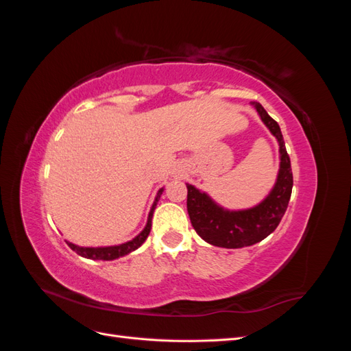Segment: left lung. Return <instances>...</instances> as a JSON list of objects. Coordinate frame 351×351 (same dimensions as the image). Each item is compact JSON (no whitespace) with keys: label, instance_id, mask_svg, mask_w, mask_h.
I'll list each match as a JSON object with an SVG mask.
<instances>
[{"label":"left lung","instance_id":"left-lung-1","mask_svg":"<svg viewBox=\"0 0 351 351\" xmlns=\"http://www.w3.org/2000/svg\"><path fill=\"white\" fill-rule=\"evenodd\" d=\"M262 123L278 142L280 169L268 196L247 209L222 208L208 193L192 184L187 186V212L197 234L212 246L240 249L267 239L284 217L293 189L290 156L287 154L278 123L268 115L259 102H250Z\"/></svg>","mask_w":351,"mask_h":351}]
</instances>
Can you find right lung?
<instances>
[{"mask_svg":"<svg viewBox=\"0 0 351 351\" xmlns=\"http://www.w3.org/2000/svg\"><path fill=\"white\" fill-rule=\"evenodd\" d=\"M164 192V187H161L158 190V193L155 196L154 204L151 206L149 210V215H147V221H146V226L145 228L137 234L134 239L121 243V244H114V246H102V247H83V246H77V244H74L71 241L66 243L69 244V247L71 250L76 252L77 254H80L82 258H86V259H93V261H114V259H119L125 256V254H129L132 252H134L136 249H139L142 244L145 243V240L147 239L151 232V227H152V217H154V210L156 208V204L159 197H161Z\"/></svg>","mask_w":351,"mask_h":351,"instance_id":"right-lung-1","label":"right lung"}]
</instances>
